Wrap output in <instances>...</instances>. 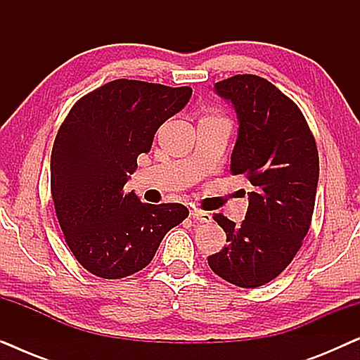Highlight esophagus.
<instances>
[{
  "mask_svg": "<svg viewBox=\"0 0 360 360\" xmlns=\"http://www.w3.org/2000/svg\"><path fill=\"white\" fill-rule=\"evenodd\" d=\"M190 216L193 219L200 221V223H211V221H213V218H211L210 213H206V211H201V210H191Z\"/></svg>",
  "mask_w": 360,
  "mask_h": 360,
  "instance_id": "1",
  "label": "esophagus"
}]
</instances>
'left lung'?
Segmentation results:
<instances>
[{"mask_svg":"<svg viewBox=\"0 0 360 360\" xmlns=\"http://www.w3.org/2000/svg\"><path fill=\"white\" fill-rule=\"evenodd\" d=\"M214 90L238 115L231 174L244 175L254 191L239 226L213 216L228 244L208 264L226 282L255 288L287 269L308 233L319 176L316 142L300 108L265 78L234 75Z\"/></svg>","mask_w":360,"mask_h":360,"instance_id":"left-lung-1","label":"left lung"}]
</instances>
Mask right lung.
Returning <instances> with one entry per match:
<instances>
[{"label": "right lung", "instance_id": "1", "mask_svg": "<svg viewBox=\"0 0 360 360\" xmlns=\"http://www.w3.org/2000/svg\"><path fill=\"white\" fill-rule=\"evenodd\" d=\"M190 96V86L121 78L80 98L62 122L51 155L53 206L72 254L96 277L139 272L188 216L180 203H142L124 185Z\"/></svg>", "mask_w": 360, "mask_h": 360}]
</instances>
